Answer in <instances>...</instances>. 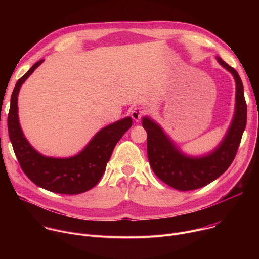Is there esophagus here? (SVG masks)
Segmentation results:
<instances>
[{
	"instance_id": "esophagus-1",
	"label": "esophagus",
	"mask_w": 259,
	"mask_h": 259,
	"mask_svg": "<svg viewBox=\"0 0 259 259\" xmlns=\"http://www.w3.org/2000/svg\"><path fill=\"white\" fill-rule=\"evenodd\" d=\"M144 115H145V109L140 106H135L131 112V117L135 121H139Z\"/></svg>"
}]
</instances>
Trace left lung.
<instances>
[{"instance_id":"8db88e82","label":"left lung","mask_w":259,"mask_h":259,"mask_svg":"<svg viewBox=\"0 0 259 259\" xmlns=\"http://www.w3.org/2000/svg\"><path fill=\"white\" fill-rule=\"evenodd\" d=\"M218 62L233 73L236 80V113L224 141L204 158L183 156L163 130L144 118L142 126L147 133V157L155 174L169 187L178 191H193L207 186L225 173L233 163L247 123V103L238 71L217 57Z\"/></svg>"}]
</instances>
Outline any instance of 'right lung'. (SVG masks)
I'll list each match as a JSON object with an SVG mask.
<instances>
[{
  "label": "right lung",
  "mask_w": 259,
  "mask_h": 259,
  "mask_svg": "<svg viewBox=\"0 0 259 259\" xmlns=\"http://www.w3.org/2000/svg\"><path fill=\"white\" fill-rule=\"evenodd\" d=\"M43 62H35L16 83L8 114V132L15 156L24 174L36 186L47 191L78 195L91 190L100 180L117 142L132 126L130 117L101 129L77 156L68 159L46 158L35 152L21 131L17 114L20 86Z\"/></svg>",
  "instance_id": "1"
}]
</instances>
